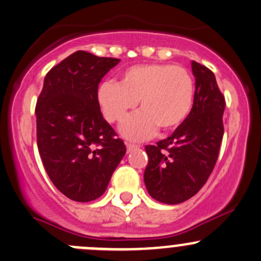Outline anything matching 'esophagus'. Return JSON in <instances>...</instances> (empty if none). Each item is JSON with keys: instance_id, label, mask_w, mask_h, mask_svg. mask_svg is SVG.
<instances>
[{"instance_id": "34e87169", "label": "esophagus", "mask_w": 261, "mask_h": 261, "mask_svg": "<svg viewBox=\"0 0 261 261\" xmlns=\"http://www.w3.org/2000/svg\"><path fill=\"white\" fill-rule=\"evenodd\" d=\"M137 147H140V146L135 144H130V142H126V148H127V151H133L134 148H137Z\"/></svg>"}]
</instances>
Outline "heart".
<instances>
[{
	"instance_id": "heart-1",
	"label": "heart",
	"mask_w": 261,
	"mask_h": 261,
	"mask_svg": "<svg viewBox=\"0 0 261 261\" xmlns=\"http://www.w3.org/2000/svg\"><path fill=\"white\" fill-rule=\"evenodd\" d=\"M194 80L186 68L172 64H141L127 68L120 83L107 82L98 100L108 121L121 122L140 101L142 111L126 120L121 133L131 140L151 136L157 127L172 131L190 115Z\"/></svg>"
}]
</instances>
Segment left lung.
<instances>
[{
	"mask_svg": "<svg viewBox=\"0 0 261 261\" xmlns=\"http://www.w3.org/2000/svg\"><path fill=\"white\" fill-rule=\"evenodd\" d=\"M192 71L196 91L190 115L172 135L145 147L146 188L166 204H178L198 193L216 166L224 134L225 99L213 71L194 61Z\"/></svg>",
	"mask_w": 261,
	"mask_h": 261,
	"instance_id": "obj_1",
	"label": "left lung"
}]
</instances>
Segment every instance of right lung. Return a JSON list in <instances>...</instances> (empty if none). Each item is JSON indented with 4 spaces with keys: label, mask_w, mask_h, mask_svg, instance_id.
Listing matches in <instances>:
<instances>
[{
    "label": "right lung",
    "mask_w": 261,
    "mask_h": 261,
    "mask_svg": "<svg viewBox=\"0 0 261 261\" xmlns=\"http://www.w3.org/2000/svg\"><path fill=\"white\" fill-rule=\"evenodd\" d=\"M119 62L76 50L48 71L37 99L43 166L58 191L76 202L99 198L126 152L98 100L100 82Z\"/></svg>",
    "instance_id": "right-lung-1"
}]
</instances>
